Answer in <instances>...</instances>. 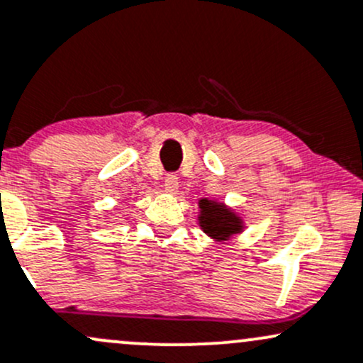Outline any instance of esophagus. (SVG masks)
Returning a JSON list of instances; mask_svg holds the SVG:
<instances>
[{
	"label": "esophagus",
	"mask_w": 363,
	"mask_h": 363,
	"mask_svg": "<svg viewBox=\"0 0 363 363\" xmlns=\"http://www.w3.org/2000/svg\"><path fill=\"white\" fill-rule=\"evenodd\" d=\"M163 186H165V189L169 191V193H175V191H177V188H179V179H177V175L175 174H169L165 177V182H163Z\"/></svg>",
	"instance_id": "esophagus-1"
}]
</instances>
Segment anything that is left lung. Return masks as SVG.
Returning <instances> with one entry per match:
<instances>
[{"mask_svg": "<svg viewBox=\"0 0 363 363\" xmlns=\"http://www.w3.org/2000/svg\"><path fill=\"white\" fill-rule=\"evenodd\" d=\"M201 217L200 224L206 234L215 238V240H225L230 234L238 233L241 229L240 218L233 212L224 208L222 205L212 203L208 200L200 201Z\"/></svg>", "mask_w": 363, "mask_h": 363, "instance_id": "obj_1", "label": "left lung"}]
</instances>
